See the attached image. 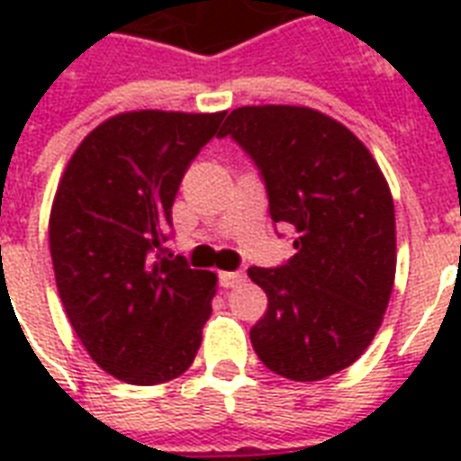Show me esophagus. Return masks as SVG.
Wrapping results in <instances>:
<instances>
[{
    "label": "esophagus",
    "mask_w": 461,
    "mask_h": 461,
    "mask_svg": "<svg viewBox=\"0 0 461 461\" xmlns=\"http://www.w3.org/2000/svg\"><path fill=\"white\" fill-rule=\"evenodd\" d=\"M246 282V275L244 273H220V285L227 289H234L239 287V285H244Z\"/></svg>",
    "instance_id": "obj_1"
}]
</instances>
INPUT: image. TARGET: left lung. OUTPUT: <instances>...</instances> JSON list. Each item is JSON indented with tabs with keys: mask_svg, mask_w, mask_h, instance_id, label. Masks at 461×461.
I'll use <instances>...</instances> for the list:
<instances>
[{
	"mask_svg": "<svg viewBox=\"0 0 461 461\" xmlns=\"http://www.w3.org/2000/svg\"><path fill=\"white\" fill-rule=\"evenodd\" d=\"M231 136L266 181L273 222L296 230L280 267H249L267 294L251 328L263 364L311 383L351 366L378 332L394 285V203L385 176L354 133L311 107H239Z\"/></svg>",
	"mask_w": 461,
	"mask_h": 461,
	"instance_id": "obj_1",
	"label": "left lung"
}]
</instances>
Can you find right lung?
<instances>
[{"label": "right lung", "instance_id": "right-lung-1", "mask_svg": "<svg viewBox=\"0 0 461 461\" xmlns=\"http://www.w3.org/2000/svg\"><path fill=\"white\" fill-rule=\"evenodd\" d=\"M224 112H122L81 140L50 212L54 280L71 328L103 371L129 385L194 364L217 275L162 249L188 165Z\"/></svg>", "mask_w": 461, "mask_h": 461}]
</instances>
